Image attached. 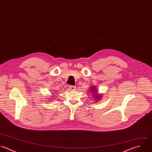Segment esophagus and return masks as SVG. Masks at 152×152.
I'll return each instance as SVG.
<instances>
[{"instance_id":"obj_1","label":"esophagus","mask_w":152,"mask_h":152,"mask_svg":"<svg viewBox=\"0 0 152 152\" xmlns=\"http://www.w3.org/2000/svg\"><path fill=\"white\" fill-rule=\"evenodd\" d=\"M69 89H70V91H75V90H76V86H69Z\"/></svg>"}]
</instances>
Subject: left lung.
Returning a JSON list of instances; mask_svg holds the SVG:
<instances>
[{
  "label": "left lung",
  "instance_id": "obj_1",
  "mask_svg": "<svg viewBox=\"0 0 152 152\" xmlns=\"http://www.w3.org/2000/svg\"><path fill=\"white\" fill-rule=\"evenodd\" d=\"M98 89H97L95 86H91L89 88V91H91L92 95H93L94 98H95V101H98L101 99L102 97V94H99L98 93Z\"/></svg>",
  "mask_w": 152,
  "mask_h": 152
}]
</instances>
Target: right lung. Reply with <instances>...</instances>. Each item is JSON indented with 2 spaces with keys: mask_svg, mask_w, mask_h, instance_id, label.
Wrapping results in <instances>:
<instances>
[{
  "mask_svg": "<svg viewBox=\"0 0 152 152\" xmlns=\"http://www.w3.org/2000/svg\"><path fill=\"white\" fill-rule=\"evenodd\" d=\"M51 98H52V97H51ZM50 99H53V98H50ZM51 101H52V100H51Z\"/></svg>",
  "mask_w": 152,
  "mask_h": 152,
  "instance_id": "1",
  "label": "right lung"
}]
</instances>
